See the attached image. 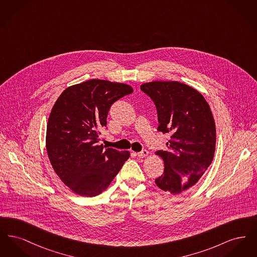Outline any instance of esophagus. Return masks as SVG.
Here are the masks:
<instances>
[{
  "label": "esophagus",
  "mask_w": 257,
  "mask_h": 257,
  "mask_svg": "<svg viewBox=\"0 0 257 257\" xmlns=\"http://www.w3.org/2000/svg\"><path fill=\"white\" fill-rule=\"evenodd\" d=\"M147 155H148V151H147V149H145V150H143V151L137 153V156H138L139 158H146Z\"/></svg>",
  "instance_id": "esophagus-1"
}]
</instances>
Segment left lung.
<instances>
[{"instance_id": "obj_1", "label": "left lung", "mask_w": 257, "mask_h": 257, "mask_svg": "<svg viewBox=\"0 0 257 257\" xmlns=\"http://www.w3.org/2000/svg\"><path fill=\"white\" fill-rule=\"evenodd\" d=\"M158 113V131L171 134L168 151L156 154L165 164L155 180L161 190L179 195L193 187L211 165L216 148V125L207 101L180 82L154 81L141 86Z\"/></svg>"}]
</instances>
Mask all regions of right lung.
<instances>
[{
    "label": "right lung",
    "instance_id": "add662e5",
    "mask_svg": "<svg viewBox=\"0 0 257 257\" xmlns=\"http://www.w3.org/2000/svg\"><path fill=\"white\" fill-rule=\"evenodd\" d=\"M132 92L129 85L93 79L67 87L54 104L46 149L54 171L75 194H101L130 157L98 143L111 104Z\"/></svg>",
    "mask_w": 257,
    "mask_h": 257
}]
</instances>
